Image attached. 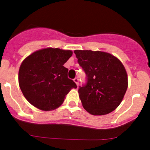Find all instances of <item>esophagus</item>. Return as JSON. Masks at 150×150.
Here are the masks:
<instances>
[{"instance_id": "1", "label": "esophagus", "mask_w": 150, "mask_h": 150, "mask_svg": "<svg viewBox=\"0 0 150 150\" xmlns=\"http://www.w3.org/2000/svg\"><path fill=\"white\" fill-rule=\"evenodd\" d=\"M74 82H75V83H76L77 86H78V85H79V83H78V82H79V80H78V78H75V79H74Z\"/></svg>"}]
</instances>
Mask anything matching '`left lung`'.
Here are the masks:
<instances>
[{"mask_svg":"<svg viewBox=\"0 0 150 150\" xmlns=\"http://www.w3.org/2000/svg\"><path fill=\"white\" fill-rule=\"evenodd\" d=\"M87 83L78 89L83 107L93 115L114 111L121 103L127 88L128 75L121 62L109 53L75 50Z\"/></svg>","mask_w":150,"mask_h":150,"instance_id":"1","label":"left lung"}]
</instances>
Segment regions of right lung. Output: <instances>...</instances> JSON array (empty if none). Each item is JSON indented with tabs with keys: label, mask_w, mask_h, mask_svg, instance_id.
Listing matches in <instances>:
<instances>
[{
	"label": "right lung",
	"mask_w": 150,
	"mask_h": 150,
	"mask_svg": "<svg viewBox=\"0 0 150 150\" xmlns=\"http://www.w3.org/2000/svg\"><path fill=\"white\" fill-rule=\"evenodd\" d=\"M72 55L70 50L46 48L24 59L19 70V85L32 105L43 111L54 110L62 104L71 89L76 88L64 67Z\"/></svg>",
	"instance_id": "1"
}]
</instances>
